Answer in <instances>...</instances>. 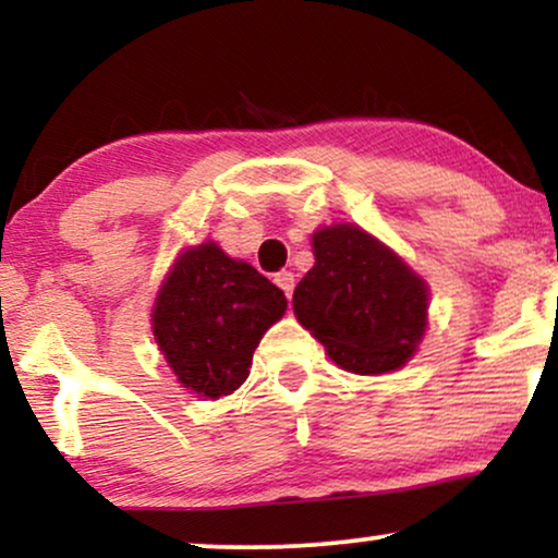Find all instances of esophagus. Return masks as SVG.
Segmentation results:
<instances>
[{"label":"esophagus","instance_id":"esophagus-1","mask_svg":"<svg viewBox=\"0 0 558 558\" xmlns=\"http://www.w3.org/2000/svg\"><path fill=\"white\" fill-rule=\"evenodd\" d=\"M275 283H278L280 288H283V293L288 295V299H291V295H293V288H295V275H293V272H288V270L278 272V275H275Z\"/></svg>","mask_w":558,"mask_h":558}]
</instances>
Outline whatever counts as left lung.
<instances>
[{
  "mask_svg": "<svg viewBox=\"0 0 558 558\" xmlns=\"http://www.w3.org/2000/svg\"><path fill=\"white\" fill-rule=\"evenodd\" d=\"M314 257L293 291L299 322L344 371L376 376L401 368L425 335V280L350 223L316 231Z\"/></svg>",
  "mask_w": 558,
  "mask_h": 558,
  "instance_id": "8db88e82",
  "label": "left lung"
}]
</instances>
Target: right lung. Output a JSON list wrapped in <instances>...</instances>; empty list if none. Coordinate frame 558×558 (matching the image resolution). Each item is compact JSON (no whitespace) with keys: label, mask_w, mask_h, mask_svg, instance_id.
I'll list each match as a JSON object with an SVG mask.
<instances>
[{"label":"right lung","mask_w":558,"mask_h":558,"mask_svg":"<svg viewBox=\"0 0 558 558\" xmlns=\"http://www.w3.org/2000/svg\"><path fill=\"white\" fill-rule=\"evenodd\" d=\"M286 306L265 275L206 242L182 252L161 286L154 337L190 391L218 399L244 384L252 352Z\"/></svg>","instance_id":"obj_1"}]
</instances>
